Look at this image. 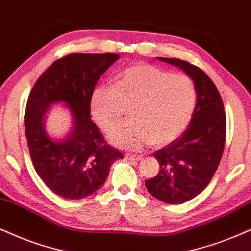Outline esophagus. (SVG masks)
<instances>
[{
	"mask_svg": "<svg viewBox=\"0 0 251 251\" xmlns=\"http://www.w3.org/2000/svg\"><path fill=\"white\" fill-rule=\"evenodd\" d=\"M125 158L126 160H129V161H141L144 156L142 155H129V154H126L125 155Z\"/></svg>",
	"mask_w": 251,
	"mask_h": 251,
	"instance_id": "34e87169",
	"label": "esophagus"
}]
</instances>
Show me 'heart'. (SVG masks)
Listing matches in <instances>:
<instances>
[{
  "label": "heart",
  "instance_id": "1",
  "mask_svg": "<svg viewBox=\"0 0 251 251\" xmlns=\"http://www.w3.org/2000/svg\"><path fill=\"white\" fill-rule=\"evenodd\" d=\"M196 85L183 73H168L139 62L125 68L113 89L97 88L90 100L91 116L104 132L118 127L125 110L131 124L111 136L113 145L140 151L146 145L170 144L185 131L196 106Z\"/></svg>",
  "mask_w": 251,
  "mask_h": 251
}]
</instances>
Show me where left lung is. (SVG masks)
Wrapping results in <instances>:
<instances>
[{
	"instance_id": "left-lung-1",
	"label": "left lung",
	"mask_w": 251,
	"mask_h": 251,
	"mask_svg": "<svg viewBox=\"0 0 251 251\" xmlns=\"http://www.w3.org/2000/svg\"><path fill=\"white\" fill-rule=\"evenodd\" d=\"M185 73L196 85L197 102L188 129L153 154L160 171L145 182L148 192L166 204H183L198 196L218 169L226 139V115L217 87L188 61L157 58Z\"/></svg>"
}]
</instances>
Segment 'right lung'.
I'll return each mask as SVG.
<instances>
[{"mask_svg":"<svg viewBox=\"0 0 251 251\" xmlns=\"http://www.w3.org/2000/svg\"><path fill=\"white\" fill-rule=\"evenodd\" d=\"M119 54H69L41 74L28 95L24 124L28 151L37 174L55 195L82 199L105 183L110 168L123 154L104 140L90 116V100L98 80ZM55 103L72 117L65 138L48 134L45 120Z\"/></svg>","mask_w":251,"mask_h":251,"instance_id":"right-lung-1","label":"right lung"}]
</instances>
